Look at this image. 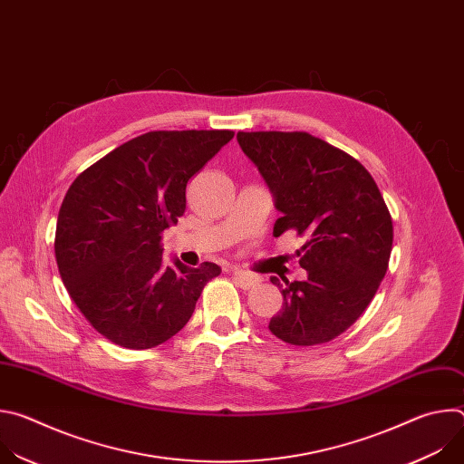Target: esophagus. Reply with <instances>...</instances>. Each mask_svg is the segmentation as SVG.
Returning <instances> with one entry per match:
<instances>
[{
  "mask_svg": "<svg viewBox=\"0 0 464 464\" xmlns=\"http://www.w3.org/2000/svg\"><path fill=\"white\" fill-rule=\"evenodd\" d=\"M233 276H235L237 283H238L244 290L253 288V286L258 285V281H260L256 276H253V274H249V272H244V270H235Z\"/></svg>",
  "mask_w": 464,
  "mask_h": 464,
  "instance_id": "esophagus-1",
  "label": "esophagus"
}]
</instances>
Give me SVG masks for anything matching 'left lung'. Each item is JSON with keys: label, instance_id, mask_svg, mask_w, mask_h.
Segmentation results:
<instances>
[{"label": "left lung", "instance_id": "obj_1", "mask_svg": "<svg viewBox=\"0 0 464 464\" xmlns=\"http://www.w3.org/2000/svg\"><path fill=\"white\" fill-rule=\"evenodd\" d=\"M283 213L274 237H304L297 251L306 281L283 288V308L268 328L290 345L334 340L365 312L389 266L392 220L369 170L306 131H238Z\"/></svg>", "mask_w": 464, "mask_h": 464}]
</instances>
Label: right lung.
<instances>
[{
  "instance_id": "1",
  "label": "right lung",
  "mask_w": 464,
  "mask_h": 464,
  "mask_svg": "<svg viewBox=\"0 0 464 464\" xmlns=\"http://www.w3.org/2000/svg\"><path fill=\"white\" fill-rule=\"evenodd\" d=\"M231 130H154L81 172L60 206L54 255L63 286L101 336L152 349L187 324L222 268L163 256L161 235L183 217L188 179Z\"/></svg>"
}]
</instances>
